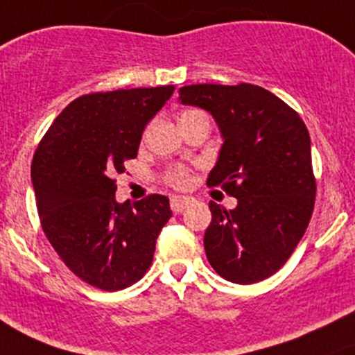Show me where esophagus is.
Instances as JSON below:
<instances>
[{
  "label": "esophagus",
  "mask_w": 355,
  "mask_h": 355,
  "mask_svg": "<svg viewBox=\"0 0 355 355\" xmlns=\"http://www.w3.org/2000/svg\"><path fill=\"white\" fill-rule=\"evenodd\" d=\"M191 202H192V200L189 199V198H182V196H173V198H171V200H170V206H171V209L175 211V213H180V211H184L185 207L191 206Z\"/></svg>",
  "instance_id": "34e87169"
}]
</instances>
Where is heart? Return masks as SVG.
I'll list each match as a JSON object with an SVG mask.
<instances>
[{"instance_id": "1", "label": "heart", "mask_w": 355, "mask_h": 355, "mask_svg": "<svg viewBox=\"0 0 355 355\" xmlns=\"http://www.w3.org/2000/svg\"><path fill=\"white\" fill-rule=\"evenodd\" d=\"M187 113H192V111H187ZM166 182L173 187L184 189L189 184V170L185 166L170 168V171L166 173Z\"/></svg>"}]
</instances>
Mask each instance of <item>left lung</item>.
<instances>
[{
  "label": "left lung",
  "instance_id": "left-lung-1",
  "mask_svg": "<svg viewBox=\"0 0 355 355\" xmlns=\"http://www.w3.org/2000/svg\"><path fill=\"white\" fill-rule=\"evenodd\" d=\"M180 101L216 120L223 146L207 185L237 198L230 211L209 202L207 261L232 284H257L287 263L313 214L316 178L306 123L252 84L185 85Z\"/></svg>",
  "mask_w": 355,
  "mask_h": 355
}]
</instances>
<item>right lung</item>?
<instances>
[{
    "mask_svg": "<svg viewBox=\"0 0 355 355\" xmlns=\"http://www.w3.org/2000/svg\"><path fill=\"white\" fill-rule=\"evenodd\" d=\"M173 85L91 92L56 116L35 149L31 175L41 227L68 270L106 292L141 280L156 239L171 218L170 200L151 194L114 199V175L137 156L142 132Z\"/></svg>",
    "mask_w": 355,
    "mask_h": 355,
    "instance_id": "right-lung-1",
    "label": "right lung"
}]
</instances>
